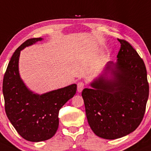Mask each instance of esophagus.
<instances>
[{
  "mask_svg": "<svg viewBox=\"0 0 151 151\" xmlns=\"http://www.w3.org/2000/svg\"><path fill=\"white\" fill-rule=\"evenodd\" d=\"M84 88H85V84H84L83 82H78V84H77V91H78L79 93H81V92L82 91V90L84 89Z\"/></svg>",
  "mask_w": 151,
  "mask_h": 151,
  "instance_id": "esophagus-1",
  "label": "esophagus"
}]
</instances>
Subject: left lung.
Returning a JSON list of instances; mask_svg holds the SVG:
<instances>
[{"label":"left lung","instance_id":"obj_1","mask_svg":"<svg viewBox=\"0 0 151 151\" xmlns=\"http://www.w3.org/2000/svg\"><path fill=\"white\" fill-rule=\"evenodd\" d=\"M118 40L121 47L116 62H108L90 84L92 88L82 93L90 128L107 139L124 137L137 129L149 96L144 61L129 42Z\"/></svg>","mask_w":151,"mask_h":151}]
</instances>
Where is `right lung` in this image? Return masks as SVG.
Returning a JSON list of instances; mask_svg holds the SVG:
<instances>
[{
	"label": "right lung",
	"instance_id": "right-lung-1",
	"mask_svg": "<svg viewBox=\"0 0 151 151\" xmlns=\"http://www.w3.org/2000/svg\"><path fill=\"white\" fill-rule=\"evenodd\" d=\"M42 40L29 39L16 50L3 81L7 117L17 132L30 142L47 140L54 135L59 124V110L77 91V85L72 84L40 95L30 90L22 80L19 71L20 52Z\"/></svg>",
	"mask_w": 151,
	"mask_h": 151
}]
</instances>
